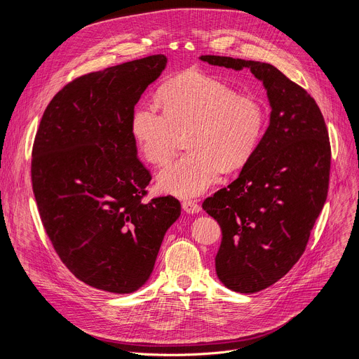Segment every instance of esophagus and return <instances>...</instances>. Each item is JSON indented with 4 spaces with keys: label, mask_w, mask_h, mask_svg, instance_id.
Masks as SVG:
<instances>
[{
    "label": "esophagus",
    "mask_w": 359,
    "mask_h": 359,
    "mask_svg": "<svg viewBox=\"0 0 359 359\" xmlns=\"http://www.w3.org/2000/svg\"><path fill=\"white\" fill-rule=\"evenodd\" d=\"M182 208L189 215H196V213H198L201 210L200 206H198V203L196 200H183L182 201Z\"/></svg>",
    "instance_id": "esophagus-1"
}]
</instances>
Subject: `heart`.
<instances>
[{
  "instance_id": "obj_1",
  "label": "heart",
  "mask_w": 359,
  "mask_h": 359,
  "mask_svg": "<svg viewBox=\"0 0 359 359\" xmlns=\"http://www.w3.org/2000/svg\"><path fill=\"white\" fill-rule=\"evenodd\" d=\"M162 109L139 104L130 116V133L151 165H166L179 135L190 150L163 169L158 177L162 191L194 197L212 186L222 170H237L254 155L266 129L260 102L238 95L230 85L208 75H184L159 92Z\"/></svg>"
}]
</instances>
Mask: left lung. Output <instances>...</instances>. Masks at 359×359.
I'll use <instances>...</instances> for the list:
<instances>
[{
  "instance_id": "1",
  "label": "left lung",
  "mask_w": 359,
  "mask_h": 359,
  "mask_svg": "<svg viewBox=\"0 0 359 359\" xmlns=\"http://www.w3.org/2000/svg\"><path fill=\"white\" fill-rule=\"evenodd\" d=\"M200 60L248 68L263 82L271 107L270 125L238 177L203 201V210L222 229L219 280L252 294L284 277L309 243L328 193V130L311 95L276 67L216 55Z\"/></svg>"
}]
</instances>
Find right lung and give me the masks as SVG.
Instances as JSON below:
<instances>
[{"mask_svg":"<svg viewBox=\"0 0 359 359\" xmlns=\"http://www.w3.org/2000/svg\"><path fill=\"white\" fill-rule=\"evenodd\" d=\"M166 64L150 55L74 79L36 130L31 179L43 229L68 270L97 290L140 288L180 216L173 196L143 200L151 176L130 133L135 105Z\"/></svg>","mask_w":359,"mask_h":359,"instance_id":"1","label":"right lung"}]
</instances>
